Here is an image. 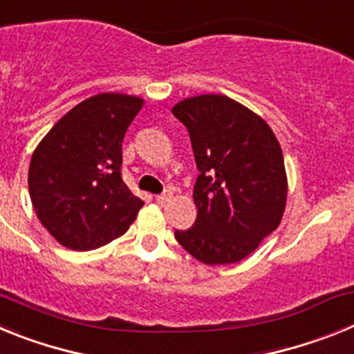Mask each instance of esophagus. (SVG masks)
<instances>
[{
    "mask_svg": "<svg viewBox=\"0 0 354 354\" xmlns=\"http://www.w3.org/2000/svg\"><path fill=\"white\" fill-rule=\"evenodd\" d=\"M171 195H174V193H171V189H167V192L165 193H161V195H158L156 196V202H158V204H167L168 200L171 198Z\"/></svg>",
    "mask_w": 354,
    "mask_h": 354,
    "instance_id": "34e87169",
    "label": "esophagus"
}]
</instances>
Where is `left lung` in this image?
<instances>
[{
	"label": "left lung",
	"instance_id": "8db88e82",
	"mask_svg": "<svg viewBox=\"0 0 354 354\" xmlns=\"http://www.w3.org/2000/svg\"><path fill=\"white\" fill-rule=\"evenodd\" d=\"M171 113L187 127L200 170L193 189L195 225L175 230V239L204 264H236L282 221V147L264 118L227 95L187 97Z\"/></svg>",
	"mask_w": 354,
	"mask_h": 354
}]
</instances>
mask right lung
Instances as JSON below:
<instances>
[{
	"instance_id": "1",
	"label": "right lung",
	"mask_w": 354,
	"mask_h": 354,
	"mask_svg": "<svg viewBox=\"0 0 354 354\" xmlns=\"http://www.w3.org/2000/svg\"><path fill=\"white\" fill-rule=\"evenodd\" d=\"M143 99L106 92L65 113L33 150L37 218L65 248L95 250L127 232L143 200L122 180V142Z\"/></svg>"
}]
</instances>
